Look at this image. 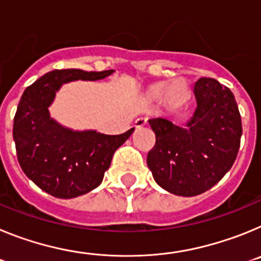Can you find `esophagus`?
<instances>
[{"mask_svg":"<svg viewBox=\"0 0 261 261\" xmlns=\"http://www.w3.org/2000/svg\"><path fill=\"white\" fill-rule=\"evenodd\" d=\"M146 123H147V119L146 117H142V116L138 117V119L135 121V124L137 128H141V126H144Z\"/></svg>","mask_w":261,"mask_h":261,"instance_id":"1","label":"esophagus"}]
</instances>
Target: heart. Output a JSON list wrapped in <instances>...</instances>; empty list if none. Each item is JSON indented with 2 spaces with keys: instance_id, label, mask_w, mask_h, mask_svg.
I'll list each match as a JSON object with an SVG mask.
<instances>
[{
  "instance_id": "1",
  "label": "heart",
  "mask_w": 261,
  "mask_h": 261,
  "mask_svg": "<svg viewBox=\"0 0 261 261\" xmlns=\"http://www.w3.org/2000/svg\"><path fill=\"white\" fill-rule=\"evenodd\" d=\"M187 91L186 82L181 80H175L170 84L166 82H159V84L154 85L150 89V94L154 98H159L166 93V98L170 100H179L184 96Z\"/></svg>"
}]
</instances>
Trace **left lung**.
<instances>
[{"instance_id": "1", "label": "left lung", "mask_w": 261, "mask_h": 261, "mask_svg": "<svg viewBox=\"0 0 261 261\" xmlns=\"http://www.w3.org/2000/svg\"><path fill=\"white\" fill-rule=\"evenodd\" d=\"M197 107L186 126L170 120H149L155 145L147 154L154 180L177 196L191 197L211 190L238 155L242 120L234 94L213 78L195 84Z\"/></svg>"}]
</instances>
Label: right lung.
Wrapping results in <instances>:
<instances>
[{
    "mask_svg": "<svg viewBox=\"0 0 261 261\" xmlns=\"http://www.w3.org/2000/svg\"><path fill=\"white\" fill-rule=\"evenodd\" d=\"M115 70H52L23 93L14 116L13 137L18 162L36 186L59 199H73L102 183L117 147L132 135H103L96 130H73L49 116L48 107L62 84L98 81Z\"/></svg>",
    "mask_w": 261,
    "mask_h": 261,
    "instance_id": "right-lung-1",
    "label": "right lung"
}]
</instances>
